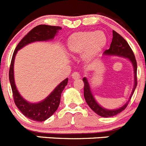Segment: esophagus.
<instances>
[{"label":"esophagus","instance_id":"34e87169","mask_svg":"<svg viewBox=\"0 0 146 146\" xmlns=\"http://www.w3.org/2000/svg\"><path fill=\"white\" fill-rule=\"evenodd\" d=\"M72 77L73 80H77V79H80V74L79 73V72H74L73 74H72Z\"/></svg>","mask_w":146,"mask_h":146}]
</instances>
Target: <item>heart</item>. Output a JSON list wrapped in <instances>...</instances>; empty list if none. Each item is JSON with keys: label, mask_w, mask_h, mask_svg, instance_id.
Masks as SVG:
<instances>
[{"label": "heart", "mask_w": 146, "mask_h": 146, "mask_svg": "<svg viewBox=\"0 0 146 146\" xmlns=\"http://www.w3.org/2000/svg\"><path fill=\"white\" fill-rule=\"evenodd\" d=\"M107 43V37L101 30L80 31L69 36L67 40L68 53L72 56L83 52V58L87 61L95 59Z\"/></svg>", "instance_id": "heart-1"}]
</instances>
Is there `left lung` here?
Here are the masks:
<instances>
[{
  "label": "left lung",
  "mask_w": 146,
  "mask_h": 146,
  "mask_svg": "<svg viewBox=\"0 0 146 146\" xmlns=\"http://www.w3.org/2000/svg\"><path fill=\"white\" fill-rule=\"evenodd\" d=\"M105 55H109V56H122L125 58H128L131 63L132 64L133 66V69H134V74H135V83H134V88L132 89V92L131 93V96L129 97V99L125 105L121 106V108H119L117 109H114V110H108L98 104L97 101L93 97V94L90 90V87L89 83L88 82L85 77L82 79L84 82V97L86 101L87 104L89 106L90 108L96 112L98 115H99L101 117H113L115 115L118 114L120 112L122 111L123 110H125L126 109L127 106L128 105L129 100L131 99L132 94L134 93L136 87H137V61H136L135 57L132 50L131 49L130 46L129 44L127 43L126 40H125L119 34L113 30V38H112L110 48L109 50H105L104 52Z\"/></svg>",
  "instance_id": "obj_1"
}]
</instances>
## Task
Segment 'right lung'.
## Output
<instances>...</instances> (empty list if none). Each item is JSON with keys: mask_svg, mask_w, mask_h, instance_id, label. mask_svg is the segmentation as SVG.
Wrapping results in <instances>:
<instances>
[{"mask_svg": "<svg viewBox=\"0 0 146 146\" xmlns=\"http://www.w3.org/2000/svg\"><path fill=\"white\" fill-rule=\"evenodd\" d=\"M61 27L57 26L41 25L33 28L19 42L14 50L9 69V80L11 87L13 97L16 106L25 117L33 121H43L51 117L57 110L61 101V93L66 86L68 78L61 82L46 98L37 104H31L20 96L14 82V64L17 51L24 46L35 41H47L53 40Z\"/></svg>", "mask_w": 146, "mask_h": 146, "instance_id": "right-lung-1", "label": "right lung"}]
</instances>
